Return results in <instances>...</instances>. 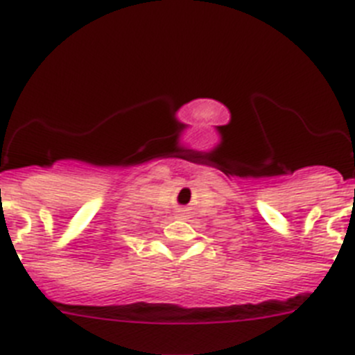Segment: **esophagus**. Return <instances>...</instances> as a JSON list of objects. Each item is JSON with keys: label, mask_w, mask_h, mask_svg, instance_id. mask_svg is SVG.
<instances>
[{"label": "esophagus", "mask_w": 355, "mask_h": 355, "mask_svg": "<svg viewBox=\"0 0 355 355\" xmlns=\"http://www.w3.org/2000/svg\"><path fill=\"white\" fill-rule=\"evenodd\" d=\"M175 214H177V218H180V220H186L187 214H189V209H187V207H177V209H175Z\"/></svg>", "instance_id": "1"}]
</instances>
